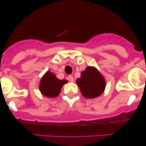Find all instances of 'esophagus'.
<instances>
[{
  "label": "esophagus",
  "mask_w": 146,
  "mask_h": 146,
  "mask_svg": "<svg viewBox=\"0 0 146 146\" xmlns=\"http://www.w3.org/2000/svg\"><path fill=\"white\" fill-rule=\"evenodd\" d=\"M68 80H69L70 82H74V77H73L72 75H69V77H68Z\"/></svg>",
  "instance_id": "34e87169"
}]
</instances>
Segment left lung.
<instances>
[{"mask_svg": "<svg viewBox=\"0 0 146 146\" xmlns=\"http://www.w3.org/2000/svg\"><path fill=\"white\" fill-rule=\"evenodd\" d=\"M77 84L85 97L92 99L102 94L105 88V80L95 68L88 66L81 73L80 78L77 80Z\"/></svg>", "mask_w": 146, "mask_h": 146, "instance_id": "1", "label": "left lung"}]
</instances>
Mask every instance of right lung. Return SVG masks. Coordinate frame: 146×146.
Instances as JSON below:
<instances>
[{"label": "right lung", "instance_id": "add662e5", "mask_svg": "<svg viewBox=\"0 0 146 146\" xmlns=\"http://www.w3.org/2000/svg\"><path fill=\"white\" fill-rule=\"evenodd\" d=\"M66 80H59L51 72H47L41 80L40 91L44 96L52 98L57 96L60 92L62 86L66 83Z\"/></svg>", "mask_w": 146, "mask_h": 146}]
</instances>
